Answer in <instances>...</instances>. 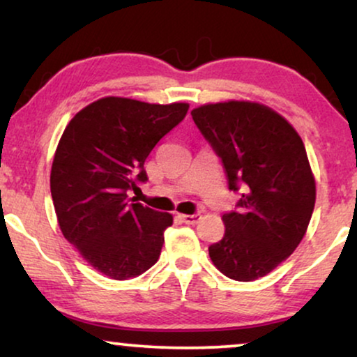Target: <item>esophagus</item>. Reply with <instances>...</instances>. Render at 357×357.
Returning a JSON list of instances; mask_svg holds the SVG:
<instances>
[{
	"instance_id": "esophagus-1",
	"label": "esophagus",
	"mask_w": 357,
	"mask_h": 357,
	"mask_svg": "<svg viewBox=\"0 0 357 357\" xmlns=\"http://www.w3.org/2000/svg\"><path fill=\"white\" fill-rule=\"evenodd\" d=\"M181 220L189 223V225H196V223L201 220V213H194V215H186V213H181Z\"/></svg>"
}]
</instances>
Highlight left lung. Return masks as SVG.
Instances as JSON below:
<instances>
[{
	"label": "left lung",
	"mask_w": 357,
	"mask_h": 357,
	"mask_svg": "<svg viewBox=\"0 0 357 357\" xmlns=\"http://www.w3.org/2000/svg\"><path fill=\"white\" fill-rule=\"evenodd\" d=\"M191 116L222 158L228 188L241 189L238 212L223 213V238L208 256L227 278L251 282L269 274L301 243L317 188L297 130L264 104H204Z\"/></svg>",
	"instance_id": "1"
}]
</instances>
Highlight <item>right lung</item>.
<instances>
[{"label":"right lung","mask_w":357,"mask_h":357,"mask_svg":"<svg viewBox=\"0 0 357 357\" xmlns=\"http://www.w3.org/2000/svg\"><path fill=\"white\" fill-rule=\"evenodd\" d=\"M188 109V102L107 96L76 112L60 137L50 171L56 220L83 259L107 278H137L160 258L173 215L130 204L127 191L146 181V156Z\"/></svg>","instance_id":"right-lung-1"}]
</instances>
